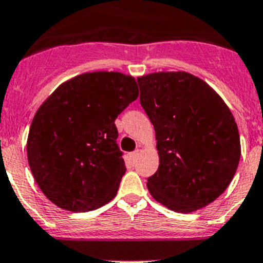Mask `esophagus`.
I'll use <instances>...</instances> for the list:
<instances>
[{"mask_svg": "<svg viewBox=\"0 0 263 263\" xmlns=\"http://www.w3.org/2000/svg\"><path fill=\"white\" fill-rule=\"evenodd\" d=\"M138 155H139V149L134 151V152H132V153H130V160L133 161V162H134V161H135V160H137Z\"/></svg>", "mask_w": 263, "mask_h": 263, "instance_id": "obj_1", "label": "esophagus"}]
</instances>
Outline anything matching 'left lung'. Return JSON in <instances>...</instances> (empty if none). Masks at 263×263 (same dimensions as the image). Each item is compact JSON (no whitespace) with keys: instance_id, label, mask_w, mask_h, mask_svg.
Listing matches in <instances>:
<instances>
[{"instance_id":"left-lung-1","label":"left lung","mask_w":263,"mask_h":263,"mask_svg":"<svg viewBox=\"0 0 263 263\" xmlns=\"http://www.w3.org/2000/svg\"><path fill=\"white\" fill-rule=\"evenodd\" d=\"M137 82L160 156L148 191L181 214L207 206L225 192L240 160L233 114L207 83L189 72H153Z\"/></svg>"}]
</instances>
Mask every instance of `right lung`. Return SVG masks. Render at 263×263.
I'll return each instance as SVG.
<instances>
[{
	"instance_id": "right-lung-1",
	"label": "right lung",
	"mask_w": 263,
	"mask_h": 263,
	"mask_svg": "<svg viewBox=\"0 0 263 263\" xmlns=\"http://www.w3.org/2000/svg\"><path fill=\"white\" fill-rule=\"evenodd\" d=\"M138 95L130 75L85 72L60 85L38 108L28 162L52 203L87 212L116 196L126 167L115 120Z\"/></svg>"
}]
</instances>
